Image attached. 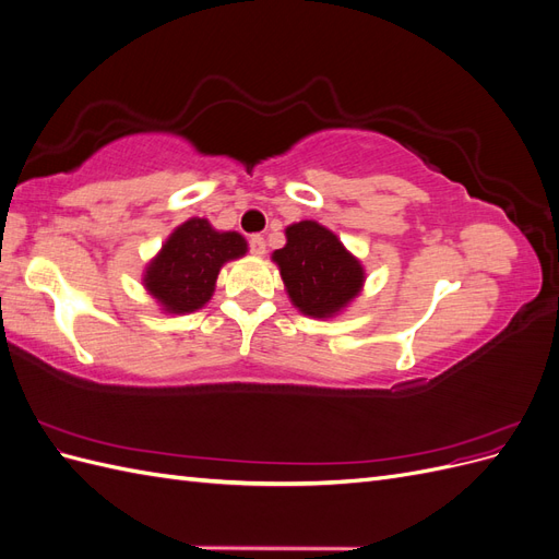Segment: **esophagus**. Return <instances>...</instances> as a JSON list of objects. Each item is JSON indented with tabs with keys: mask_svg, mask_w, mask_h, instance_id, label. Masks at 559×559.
I'll return each mask as SVG.
<instances>
[{
	"mask_svg": "<svg viewBox=\"0 0 559 559\" xmlns=\"http://www.w3.org/2000/svg\"><path fill=\"white\" fill-rule=\"evenodd\" d=\"M249 249H251L253 257H263V253H265V240L261 238V235H251V238H249Z\"/></svg>",
	"mask_w": 559,
	"mask_h": 559,
	"instance_id": "obj_1",
	"label": "esophagus"
}]
</instances>
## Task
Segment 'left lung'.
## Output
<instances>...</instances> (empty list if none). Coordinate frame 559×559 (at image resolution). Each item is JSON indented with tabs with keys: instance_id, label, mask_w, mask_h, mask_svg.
<instances>
[{
	"instance_id": "obj_1",
	"label": "left lung",
	"mask_w": 559,
	"mask_h": 559,
	"mask_svg": "<svg viewBox=\"0 0 559 559\" xmlns=\"http://www.w3.org/2000/svg\"><path fill=\"white\" fill-rule=\"evenodd\" d=\"M286 245L273 253L284 289L308 317L331 319L359 296L366 273L357 257L317 222L286 226Z\"/></svg>"
}]
</instances>
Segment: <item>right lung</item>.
Instances as JSON below:
<instances>
[{
	"label": "right lung",
	"mask_w": 559,
	"mask_h": 559,
	"mask_svg": "<svg viewBox=\"0 0 559 559\" xmlns=\"http://www.w3.org/2000/svg\"><path fill=\"white\" fill-rule=\"evenodd\" d=\"M247 253L235 230H214L207 218H189L173 230L156 259L146 265L144 286L170 314L200 310L212 298L218 270Z\"/></svg>",
	"instance_id": "right-lung-1"
}]
</instances>
